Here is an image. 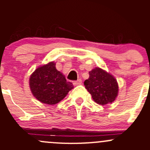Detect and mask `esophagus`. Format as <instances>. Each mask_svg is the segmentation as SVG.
<instances>
[{
  "label": "esophagus",
  "instance_id": "1",
  "mask_svg": "<svg viewBox=\"0 0 150 150\" xmlns=\"http://www.w3.org/2000/svg\"><path fill=\"white\" fill-rule=\"evenodd\" d=\"M81 83H82V80L81 79H78L77 80V81H73V84L75 85V86H78V85H81Z\"/></svg>",
  "mask_w": 150,
  "mask_h": 150
}]
</instances>
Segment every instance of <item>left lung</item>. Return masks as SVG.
Returning <instances> with one entry per match:
<instances>
[{"label": "left lung", "instance_id": "8db88e82", "mask_svg": "<svg viewBox=\"0 0 150 150\" xmlns=\"http://www.w3.org/2000/svg\"><path fill=\"white\" fill-rule=\"evenodd\" d=\"M84 85L92 98L99 104L112 103L118 93V84L115 78L99 67L89 72V78Z\"/></svg>", "mask_w": 150, "mask_h": 150}]
</instances>
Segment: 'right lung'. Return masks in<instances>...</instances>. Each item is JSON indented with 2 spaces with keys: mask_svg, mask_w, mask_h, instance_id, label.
<instances>
[{
  "mask_svg": "<svg viewBox=\"0 0 150 150\" xmlns=\"http://www.w3.org/2000/svg\"><path fill=\"white\" fill-rule=\"evenodd\" d=\"M53 62L39 67L30 78V87L33 96L40 102L56 104L62 100L73 88Z\"/></svg>",
  "mask_w": 150,
  "mask_h": 150,
  "instance_id": "1",
  "label": "right lung"
}]
</instances>
